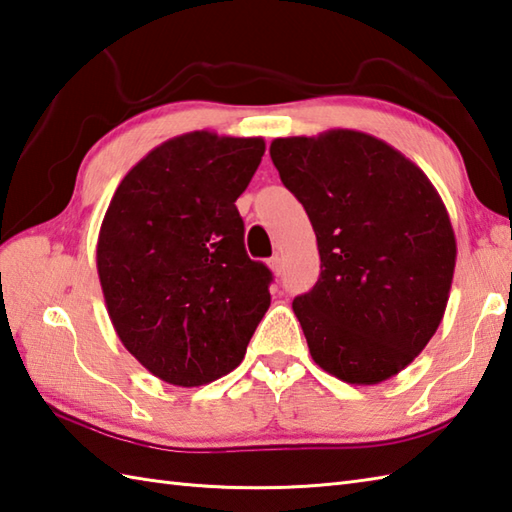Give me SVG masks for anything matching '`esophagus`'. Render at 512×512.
Masks as SVG:
<instances>
[{"mask_svg":"<svg viewBox=\"0 0 512 512\" xmlns=\"http://www.w3.org/2000/svg\"><path fill=\"white\" fill-rule=\"evenodd\" d=\"M267 267L274 271V274H280V271H283V260H280V256H274V258H269L267 260Z\"/></svg>","mask_w":512,"mask_h":512,"instance_id":"esophagus-1","label":"esophagus"}]
</instances>
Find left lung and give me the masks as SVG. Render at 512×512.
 I'll use <instances>...</instances> for the list:
<instances>
[{
    "mask_svg": "<svg viewBox=\"0 0 512 512\" xmlns=\"http://www.w3.org/2000/svg\"><path fill=\"white\" fill-rule=\"evenodd\" d=\"M280 181L316 232L320 278L294 314L320 369L380 384L420 356L444 318L457 243L417 165L358 130L274 139Z\"/></svg>",
    "mask_w": 512,
    "mask_h": 512,
    "instance_id": "8db88e82",
    "label": "left lung"
}]
</instances>
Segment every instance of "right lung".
<instances>
[{
    "label": "right lung",
    "instance_id": "1",
    "mask_svg": "<svg viewBox=\"0 0 512 512\" xmlns=\"http://www.w3.org/2000/svg\"><path fill=\"white\" fill-rule=\"evenodd\" d=\"M263 154L260 137L181 134L123 176L103 216L97 271L112 327L174 387L234 371L269 309L271 271L247 256L236 210Z\"/></svg>",
    "mask_w": 512,
    "mask_h": 512
}]
</instances>
